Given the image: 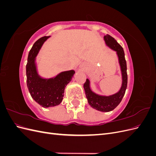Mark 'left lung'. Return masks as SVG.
<instances>
[{
	"instance_id": "left-lung-1",
	"label": "left lung",
	"mask_w": 156,
	"mask_h": 156,
	"mask_svg": "<svg viewBox=\"0 0 156 156\" xmlns=\"http://www.w3.org/2000/svg\"><path fill=\"white\" fill-rule=\"evenodd\" d=\"M104 41L106 46L115 51L117 55L122 75L120 88L117 92L111 95H100L92 90L90 87V81L87 79L85 83L84 84V90L88 104L91 107L101 112H109L115 109L119 105L125 94L127 84V66L124 49L118 44L116 40L110 35L107 34L104 36Z\"/></svg>"
}]
</instances>
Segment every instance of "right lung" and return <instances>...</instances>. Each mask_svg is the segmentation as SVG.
<instances>
[{
    "instance_id": "right-lung-1",
    "label": "right lung",
    "mask_w": 156,
    "mask_h": 156,
    "mask_svg": "<svg viewBox=\"0 0 156 156\" xmlns=\"http://www.w3.org/2000/svg\"><path fill=\"white\" fill-rule=\"evenodd\" d=\"M50 37H42L35 42L28 56L26 66L27 84L30 96L36 103L44 108L60 104L63 100L65 88L72 81L75 73L73 69L65 71L49 78L43 77L39 74L36 56L45 41Z\"/></svg>"
}]
</instances>
